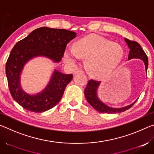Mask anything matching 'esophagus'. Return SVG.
Masks as SVG:
<instances>
[{"instance_id":"34e87169","label":"esophagus","mask_w":154,"mask_h":154,"mask_svg":"<svg viewBox=\"0 0 154 154\" xmlns=\"http://www.w3.org/2000/svg\"><path fill=\"white\" fill-rule=\"evenodd\" d=\"M83 72H84V71H83V70H76V71L74 72V75H76L77 73H83Z\"/></svg>"}]
</instances>
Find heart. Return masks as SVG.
Here are the masks:
<instances>
[{
  "instance_id": "b5f03b06",
  "label": "heart",
  "mask_w": 154,
  "mask_h": 154,
  "mask_svg": "<svg viewBox=\"0 0 154 154\" xmlns=\"http://www.w3.org/2000/svg\"><path fill=\"white\" fill-rule=\"evenodd\" d=\"M123 48L116 43L98 35H90L69 48L64 52L66 64L75 65L80 58H86L88 72L96 77H106L118 69L123 60Z\"/></svg>"
}]
</instances>
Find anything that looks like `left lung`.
Instances as JSON below:
<instances>
[{
    "label": "left lung",
    "mask_w": 154,
    "mask_h": 154,
    "mask_svg": "<svg viewBox=\"0 0 154 154\" xmlns=\"http://www.w3.org/2000/svg\"><path fill=\"white\" fill-rule=\"evenodd\" d=\"M124 41L127 43L128 48L130 49L129 54H128V60L132 58H138L142 60L144 62L145 66V71L147 72V67H148V58L145 51H143L141 47L136 41H130L128 38H124ZM100 84V82L98 81L90 79L88 83L87 87L85 88L84 94L88 103L95 109L96 111L103 113H121L128 109L132 107L136 101L131 104V105H128L122 108H113L109 106L106 104L103 103L100 99L98 98L97 95V91L99 85Z\"/></svg>",
    "instance_id": "1"
}]
</instances>
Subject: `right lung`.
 Masks as SVG:
<instances>
[{"label":"right lung","mask_w":154,"mask_h":154,"mask_svg":"<svg viewBox=\"0 0 154 154\" xmlns=\"http://www.w3.org/2000/svg\"><path fill=\"white\" fill-rule=\"evenodd\" d=\"M76 35L65 29L41 27L15 44L5 70L11 96L23 108L42 113L60 102L66 85L73 77L72 74H64L55 69L45 89L36 94H29L21 87V73L25 64L35 57L43 56L54 62H60L67 43L76 37Z\"/></svg>","instance_id":"obj_1"}]
</instances>
